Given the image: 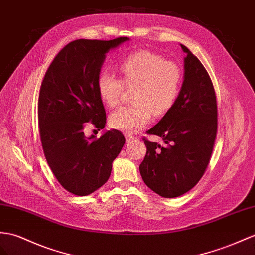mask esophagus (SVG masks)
<instances>
[{
  "mask_svg": "<svg viewBox=\"0 0 255 255\" xmlns=\"http://www.w3.org/2000/svg\"><path fill=\"white\" fill-rule=\"evenodd\" d=\"M136 139H138V138H136V136H133V135H131V134L126 133V142H127V143L136 141Z\"/></svg>",
  "mask_w": 255,
  "mask_h": 255,
  "instance_id": "1",
  "label": "esophagus"
}]
</instances>
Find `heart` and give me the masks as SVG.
<instances>
[{"label": "heart", "instance_id": "b5f03b06", "mask_svg": "<svg viewBox=\"0 0 255 255\" xmlns=\"http://www.w3.org/2000/svg\"><path fill=\"white\" fill-rule=\"evenodd\" d=\"M119 69L122 80L108 72L98 75V94L108 107H115L124 86L133 88V103L113 111L110 124L115 129L134 133L147 125L153 114L162 116L173 107L181 90L182 71L177 63L147 50L129 54L121 60Z\"/></svg>", "mask_w": 255, "mask_h": 255}]
</instances>
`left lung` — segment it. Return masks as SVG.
Returning <instances> with one entry per match:
<instances>
[{"label": "left lung", "mask_w": 255, "mask_h": 255, "mask_svg": "<svg viewBox=\"0 0 255 255\" xmlns=\"http://www.w3.org/2000/svg\"><path fill=\"white\" fill-rule=\"evenodd\" d=\"M184 81L177 101L147 134L146 155L139 167L144 183L161 197L173 198L198 183L209 165L218 132L217 97L211 78L184 45Z\"/></svg>", "instance_id": "left-lung-1"}]
</instances>
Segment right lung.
<instances>
[{
  "label": "right lung",
  "instance_id": "add662e5",
  "mask_svg": "<svg viewBox=\"0 0 255 255\" xmlns=\"http://www.w3.org/2000/svg\"><path fill=\"white\" fill-rule=\"evenodd\" d=\"M128 40L69 43L50 63L41 85L37 113L45 158L61 186L76 196L89 195L106 183L125 144L116 129L95 139L86 138L84 128L87 123L98 130L106 126L97 77L106 54Z\"/></svg>",
  "mask_w": 255,
  "mask_h": 255
}]
</instances>
